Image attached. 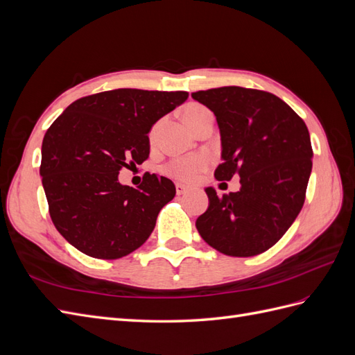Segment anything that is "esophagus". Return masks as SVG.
<instances>
[{
  "instance_id": "34e87169",
  "label": "esophagus",
  "mask_w": 355,
  "mask_h": 355,
  "mask_svg": "<svg viewBox=\"0 0 355 355\" xmlns=\"http://www.w3.org/2000/svg\"><path fill=\"white\" fill-rule=\"evenodd\" d=\"M188 191H189L188 187L182 185V184H176V194H178V196H184V194H187Z\"/></svg>"
}]
</instances>
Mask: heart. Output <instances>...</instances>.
Masks as SVG:
<instances>
[{"label": "heart", "mask_w": 355, "mask_h": 355, "mask_svg": "<svg viewBox=\"0 0 355 355\" xmlns=\"http://www.w3.org/2000/svg\"><path fill=\"white\" fill-rule=\"evenodd\" d=\"M210 111L206 108V106L198 105V103H191L185 108L184 116L188 125L192 128L202 115H206ZM209 166H210V158L206 154H194V155H187V157H179V158L171 159L170 163L164 166L163 171L167 176L173 178L179 182L191 184V182L197 180L198 176L202 173V171H206Z\"/></svg>", "instance_id": "heart-1"}]
</instances>
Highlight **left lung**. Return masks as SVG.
<instances>
[{
	"label": "left lung",
	"instance_id": "8db88e82",
	"mask_svg": "<svg viewBox=\"0 0 355 355\" xmlns=\"http://www.w3.org/2000/svg\"><path fill=\"white\" fill-rule=\"evenodd\" d=\"M216 116L223 163L218 180L240 178L241 188L222 198L206 188L209 207L196 227L218 252L249 257L280 240L304 206L313 168L309 132L275 94L219 87L191 94Z\"/></svg>",
	"mask_w": 355,
	"mask_h": 355
}]
</instances>
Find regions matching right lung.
<instances>
[{"instance_id": "1", "label": "right lung", "mask_w": 355, "mask_h": 355, "mask_svg": "<svg viewBox=\"0 0 355 355\" xmlns=\"http://www.w3.org/2000/svg\"><path fill=\"white\" fill-rule=\"evenodd\" d=\"M187 99V92H102L75 101L50 125L40 175L50 218L75 249L118 259L148 240L159 210L176 194L175 184L145 173L132 188L118 182V173L144 163L149 130Z\"/></svg>"}]
</instances>
